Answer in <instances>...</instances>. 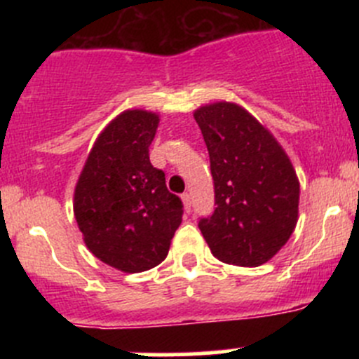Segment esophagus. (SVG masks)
I'll use <instances>...</instances> for the list:
<instances>
[{
	"label": "esophagus",
	"mask_w": 359,
	"mask_h": 359,
	"mask_svg": "<svg viewBox=\"0 0 359 359\" xmlns=\"http://www.w3.org/2000/svg\"><path fill=\"white\" fill-rule=\"evenodd\" d=\"M182 201H184V206H186V212H191V194L184 193L182 194Z\"/></svg>",
	"instance_id": "obj_1"
}]
</instances>
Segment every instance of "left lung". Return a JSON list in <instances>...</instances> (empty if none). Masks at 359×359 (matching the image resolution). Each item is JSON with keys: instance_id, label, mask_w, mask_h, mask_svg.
Masks as SVG:
<instances>
[{"instance_id": "8db88e82", "label": "left lung", "mask_w": 359, "mask_h": 359, "mask_svg": "<svg viewBox=\"0 0 359 359\" xmlns=\"http://www.w3.org/2000/svg\"><path fill=\"white\" fill-rule=\"evenodd\" d=\"M210 156L215 208L198 222L213 255L255 267L280 252L299 215V180L273 135L243 107L217 102L194 112Z\"/></svg>"}]
</instances>
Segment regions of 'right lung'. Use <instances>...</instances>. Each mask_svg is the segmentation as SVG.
I'll list each match as a JSON object with an SVG mask.
<instances>
[{
  "mask_svg": "<svg viewBox=\"0 0 359 359\" xmlns=\"http://www.w3.org/2000/svg\"><path fill=\"white\" fill-rule=\"evenodd\" d=\"M158 123L154 112H121L95 140L76 184L74 217L86 247L123 273L161 264L182 222V201L149 161Z\"/></svg>",
  "mask_w": 359,
  "mask_h": 359,
  "instance_id": "obj_1",
  "label": "right lung"
}]
</instances>
